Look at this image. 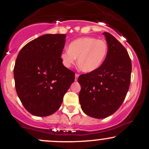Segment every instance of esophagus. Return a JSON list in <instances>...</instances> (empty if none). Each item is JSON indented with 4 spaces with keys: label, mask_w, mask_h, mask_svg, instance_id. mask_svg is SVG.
<instances>
[{
    "label": "esophagus",
    "mask_w": 149,
    "mask_h": 149,
    "mask_svg": "<svg viewBox=\"0 0 149 149\" xmlns=\"http://www.w3.org/2000/svg\"><path fill=\"white\" fill-rule=\"evenodd\" d=\"M78 77H79V74H78V73H76V75H75V80H76V81H77Z\"/></svg>",
    "instance_id": "esophagus-1"
}]
</instances>
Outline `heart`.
<instances>
[{"instance_id":"heart-1","label":"heart","mask_w":149,"mask_h":149,"mask_svg":"<svg viewBox=\"0 0 149 149\" xmlns=\"http://www.w3.org/2000/svg\"><path fill=\"white\" fill-rule=\"evenodd\" d=\"M108 52L107 43L103 40L85 36L73 40L69 50L61 54V60L65 67L70 68L78 58V66L81 71L90 73L96 71L105 60Z\"/></svg>"}]
</instances>
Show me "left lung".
I'll list each match as a JSON object with an SVG mask.
<instances>
[{"mask_svg": "<svg viewBox=\"0 0 149 149\" xmlns=\"http://www.w3.org/2000/svg\"><path fill=\"white\" fill-rule=\"evenodd\" d=\"M107 55L96 71L78 77L79 102L85 114L95 118L112 115L123 104L130 84L132 63L124 46L111 33L104 32Z\"/></svg>", "mask_w": 149, "mask_h": 149, "instance_id": "8db88e82", "label": "left lung"}]
</instances>
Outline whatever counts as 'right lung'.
Wrapping results in <instances>:
<instances>
[{
	"label": "right lung",
	"instance_id": "right-lung-1",
	"mask_svg": "<svg viewBox=\"0 0 149 149\" xmlns=\"http://www.w3.org/2000/svg\"><path fill=\"white\" fill-rule=\"evenodd\" d=\"M65 34H45L24 46L14 68L15 88L24 108L32 115L55 113L74 82L75 73L61 60Z\"/></svg>",
	"mask_w": 149,
	"mask_h": 149
}]
</instances>
